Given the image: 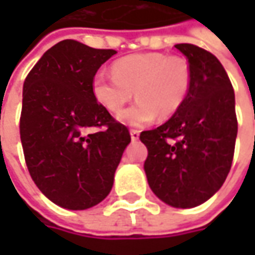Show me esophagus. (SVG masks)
Returning <instances> with one entry per match:
<instances>
[{"label": "esophagus", "instance_id": "34e87169", "mask_svg": "<svg viewBox=\"0 0 255 255\" xmlns=\"http://www.w3.org/2000/svg\"><path fill=\"white\" fill-rule=\"evenodd\" d=\"M139 134H140V132L137 129H130V137H132V140H137L139 139Z\"/></svg>", "mask_w": 255, "mask_h": 255}]
</instances>
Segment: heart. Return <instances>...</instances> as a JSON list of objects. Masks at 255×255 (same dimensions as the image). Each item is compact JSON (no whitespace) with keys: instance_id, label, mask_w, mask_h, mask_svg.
<instances>
[{"instance_id":"obj_1","label":"heart","mask_w":255,"mask_h":255,"mask_svg":"<svg viewBox=\"0 0 255 255\" xmlns=\"http://www.w3.org/2000/svg\"><path fill=\"white\" fill-rule=\"evenodd\" d=\"M113 74L98 72L92 79L93 98L108 112L118 113L139 98L119 119L130 126H144L157 116L171 118L184 105L191 88V69L181 56L143 52L123 56L112 65Z\"/></svg>"}]
</instances>
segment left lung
<instances>
[{
  "label": "left lung",
  "instance_id": "8db88e82",
  "mask_svg": "<svg viewBox=\"0 0 255 255\" xmlns=\"http://www.w3.org/2000/svg\"><path fill=\"white\" fill-rule=\"evenodd\" d=\"M191 69L187 99L162 126L140 133L152 191L171 207L191 209L223 186L237 137L234 89L214 55L193 44L174 45Z\"/></svg>",
  "mask_w": 255,
  "mask_h": 255
}]
</instances>
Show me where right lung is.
<instances>
[{
	"instance_id": "right-lung-1",
	"label": "right lung",
	"mask_w": 255,
	"mask_h": 255,
	"mask_svg": "<svg viewBox=\"0 0 255 255\" xmlns=\"http://www.w3.org/2000/svg\"><path fill=\"white\" fill-rule=\"evenodd\" d=\"M115 54L65 39L25 78L19 119L25 163L36 187L64 209L85 210L101 203L130 143L128 128L92 93L93 76Z\"/></svg>"
}]
</instances>
